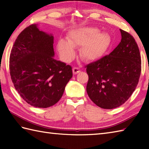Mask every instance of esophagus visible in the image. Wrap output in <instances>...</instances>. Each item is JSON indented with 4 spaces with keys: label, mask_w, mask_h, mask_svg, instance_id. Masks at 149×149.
Returning <instances> with one entry per match:
<instances>
[{
    "label": "esophagus",
    "mask_w": 149,
    "mask_h": 149,
    "mask_svg": "<svg viewBox=\"0 0 149 149\" xmlns=\"http://www.w3.org/2000/svg\"><path fill=\"white\" fill-rule=\"evenodd\" d=\"M81 72L80 69L77 67H74L73 68V74H77Z\"/></svg>",
    "instance_id": "1"
}]
</instances>
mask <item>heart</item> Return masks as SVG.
<instances>
[{
	"label": "heart",
	"instance_id": "obj_1",
	"mask_svg": "<svg viewBox=\"0 0 149 149\" xmlns=\"http://www.w3.org/2000/svg\"><path fill=\"white\" fill-rule=\"evenodd\" d=\"M111 45V38L106 33H100L96 27H83L72 30L67 41L61 39L57 49L65 61H70L75 56L74 48H79L81 58L85 61H96L105 55Z\"/></svg>",
	"mask_w": 149,
	"mask_h": 149
}]
</instances>
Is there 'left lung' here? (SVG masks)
Wrapping results in <instances>:
<instances>
[{"mask_svg":"<svg viewBox=\"0 0 149 149\" xmlns=\"http://www.w3.org/2000/svg\"><path fill=\"white\" fill-rule=\"evenodd\" d=\"M121 42L109 55L86 66V91L90 99L103 109L125 103L134 92L140 77L141 61L133 36L120 29Z\"/></svg>","mask_w":149,"mask_h":149,"instance_id":"1","label":"left lung"}]
</instances>
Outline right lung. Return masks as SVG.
Returning <instances> with one entry per match:
<instances>
[{"mask_svg":"<svg viewBox=\"0 0 149 149\" xmlns=\"http://www.w3.org/2000/svg\"><path fill=\"white\" fill-rule=\"evenodd\" d=\"M53 44L52 34L32 24L22 31L11 49L12 82L22 99L34 107L54 105L72 77L71 66L54 58Z\"/></svg>","mask_w":149,"mask_h":149,"instance_id":"right-lung-1","label":"right lung"}]
</instances>
